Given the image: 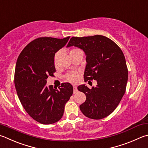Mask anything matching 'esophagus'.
<instances>
[{
  "instance_id": "1",
  "label": "esophagus",
  "mask_w": 148,
  "mask_h": 148,
  "mask_svg": "<svg viewBox=\"0 0 148 148\" xmlns=\"http://www.w3.org/2000/svg\"><path fill=\"white\" fill-rule=\"evenodd\" d=\"M73 89H74V93H76L77 91V88L76 86H73Z\"/></svg>"
}]
</instances>
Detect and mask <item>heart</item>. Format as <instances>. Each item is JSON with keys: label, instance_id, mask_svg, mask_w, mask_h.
I'll return each instance as SVG.
<instances>
[{"label": "heart", "instance_id": "b5f03b06", "mask_svg": "<svg viewBox=\"0 0 148 148\" xmlns=\"http://www.w3.org/2000/svg\"><path fill=\"white\" fill-rule=\"evenodd\" d=\"M79 50V49H77V48H72V49L70 51V54L72 53H74L77 52V51ZM58 56H59V52H56V54L54 56V58H53V63L56 65V63H57V60H58ZM79 74L78 72H69V73L67 74L66 75V79L67 81H69V82H71V83H77L78 82V79H79Z\"/></svg>", "mask_w": 148, "mask_h": 148}]
</instances>
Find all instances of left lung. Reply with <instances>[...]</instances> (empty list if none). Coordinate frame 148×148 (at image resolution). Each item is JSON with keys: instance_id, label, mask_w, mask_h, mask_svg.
Returning <instances> with one entry per match:
<instances>
[{"instance_id": "obj_1", "label": "left lung", "mask_w": 148, "mask_h": 148, "mask_svg": "<svg viewBox=\"0 0 148 148\" xmlns=\"http://www.w3.org/2000/svg\"><path fill=\"white\" fill-rule=\"evenodd\" d=\"M72 46L81 48L86 55L85 82L97 81L91 89L85 85L77 87L86 96L79 109L89 119H103L114 111L125 92L128 71L124 55L114 41L100 35L72 37L67 47Z\"/></svg>"}]
</instances>
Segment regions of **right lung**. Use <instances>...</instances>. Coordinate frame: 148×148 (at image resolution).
I'll return each instance as SVG.
<instances>
[{"label":"right lung","mask_w":148,"mask_h":148,"mask_svg":"<svg viewBox=\"0 0 148 148\" xmlns=\"http://www.w3.org/2000/svg\"><path fill=\"white\" fill-rule=\"evenodd\" d=\"M69 38L34 39L22 50L16 63L14 83L18 97L29 116L42 124L57 122L62 118L65 103L73 93L69 83H62L58 88L46 85L48 76L56 72L55 53Z\"/></svg>","instance_id":"add662e5"}]
</instances>
